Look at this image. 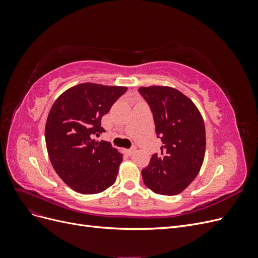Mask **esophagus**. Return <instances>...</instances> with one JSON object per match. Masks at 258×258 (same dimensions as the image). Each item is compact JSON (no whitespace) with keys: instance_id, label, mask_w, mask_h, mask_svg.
Segmentation results:
<instances>
[{"instance_id":"34e87169","label":"esophagus","mask_w":258,"mask_h":258,"mask_svg":"<svg viewBox=\"0 0 258 258\" xmlns=\"http://www.w3.org/2000/svg\"><path fill=\"white\" fill-rule=\"evenodd\" d=\"M135 152H136V147H131V148H129V150H124V153H126L128 156L132 155Z\"/></svg>"}]
</instances>
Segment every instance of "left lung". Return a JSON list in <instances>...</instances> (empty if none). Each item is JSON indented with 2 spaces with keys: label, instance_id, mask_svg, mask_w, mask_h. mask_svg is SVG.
Wrapping results in <instances>:
<instances>
[{
  "label": "left lung",
  "instance_id": "8db88e82",
  "mask_svg": "<svg viewBox=\"0 0 258 258\" xmlns=\"http://www.w3.org/2000/svg\"><path fill=\"white\" fill-rule=\"evenodd\" d=\"M139 92L150 105L162 143L142 170L144 184L156 194L174 196L194 181L204 162V119L192 101L174 88L151 86Z\"/></svg>",
  "mask_w": 258,
  "mask_h": 258
}]
</instances>
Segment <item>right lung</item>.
<instances>
[{
	"instance_id": "add662e5",
	"label": "right lung",
	"mask_w": 258,
	"mask_h": 258,
	"mask_svg": "<svg viewBox=\"0 0 258 258\" xmlns=\"http://www.w3.org/2000/svg\"><path fill=\"white\" fill-rule=\"evenodd\" d=\"M127 87L84 83L54 101L45 127L46 147L60 178L77 192L98 194L116 181L122 155L92 140L105 130L101 118Z\"/></svg>"
}]
</instances>
